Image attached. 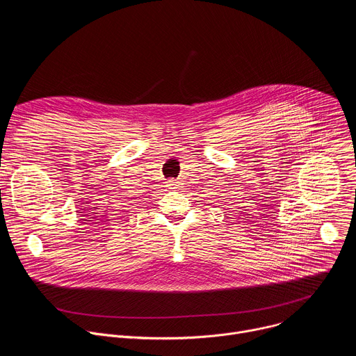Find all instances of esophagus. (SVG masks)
<instances>
[{
	"instance_id": "obj_1",
	"label": "esophagus",
	"mask_w": 356,
	"mask_h": 356,
	"mask_svg": "<svg viewBox=\"0 0 356 356\" xmlns=\"http://www.w3.org/2000/svg\"><path fill=\"white\" fill-rule=\"evenodd\" d=\"M166 187L170 190H179L181 187V183H180V180H169Z\"/></svg>"
}]
</instances>
